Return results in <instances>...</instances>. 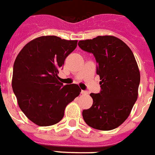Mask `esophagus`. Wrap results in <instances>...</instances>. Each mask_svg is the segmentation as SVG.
Returning a JSON list of instances; mask_svg holds the SVG:
<instances>
[{"instance_id": "1", "label": "esophagus", "mask_w": 155, "mask_h": 155, "mask_svg": "<svg viewBox=\"0 0 155 155\" xmlns=\"http://www.w3.org/2000/svg\"><path fill=\"white\" fill-rule=\"evenodd\" d=\"M81 94H83V95H86V94H88V92L85 90H82L81 91Z\"/></svg>"}]
</instances>
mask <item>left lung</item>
<instances>
[{"label":"left lung","mask_w":155,"mask_h":155,"mask_svg":"<svg viewBox=\"0 0 155 155\" xmlns=\"http://www.w3.org/2000/svg\"><path fill=\"white\" fill-rule=\"evenodd\" d=\"M78 45L94 55L101 80V91L90 93L93 103L83 110V118L95 129H114L127 120L137 99L140 76L135 57L124 41L113 35L80 41Z\"/></svg>","instance_id":"8db88e82"}]
</instances>
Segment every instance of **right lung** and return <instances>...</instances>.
Wrapping results in <instances>:
<instances>
[{
	"instance_id": "add662e5",
	"label": "right lung",
	"mask_w": 155,
	"mask_h": 155,
	"mask_svg": "<svg viewBox=\"0 0 155 155\" xmlns=\"http://www.w3.org/2000/svg\"><path fill=\"white\" fill-rule=\"evenodd\" d=\"M77 41L44 35L28 42L14 63L12 88L20 109L39 126L56 124L66 106L80 95L78 84L59 82L58 71Z\"/></svg>"
}]
</instances>
